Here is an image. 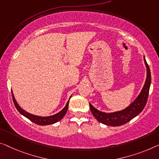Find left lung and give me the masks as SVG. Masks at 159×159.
Returning <instances> with one entry per match:
<instances>
[{"label": "left lung", "mask_w": 159, "mask_h": 159, "mask_svg": "<svg viewBox=\"0 0 159 159\" xmlns=\"http://www.w3.org/2000/svg\"><path fill=\"white\" fill-rule=\"evenodd\" d=\"M143 61L146 68V79L140 93L138 95L136 98L124 109L111 113L102 112L96 109L94 106L91 105V103H89L90 109L92 114L96 118L97 120L106 125L118 126V125H124L130 121L143 110L147 102L151 82L150 68L146 63L145 56H143Z\"/></svg>", "instance_id": "8db88e82"}]
</instances>
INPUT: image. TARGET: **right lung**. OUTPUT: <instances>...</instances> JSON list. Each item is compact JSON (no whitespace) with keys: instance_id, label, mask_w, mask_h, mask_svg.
Listing matches in <instances>:
<instances>
[{"instance_id":"obj_1","label":"right lung","mask_w":159,"mask_h":159,"mask_svg":"<svg viewBox=\"0 0 159 159\" xmlns=\"http://www.w3.org/2000/svg\"><path fill=\"white\" fill-rule=\"evenodd\" d=\"M11 93H12V98H13L14 105H15L16 109L19 111V113H20V114H22L23 116L27 118L28 119H29L30 120H31L32 122H34L38 125H47L55 124V123L58 122L60 120L62 119L63 116L66 115V112H67V110L68 108V103H69V100L68 101V102L65 106V107L63 108L61 111H59L58 113H57L56 114L49 116H35L34 114H31V113H28L25 110H23V108L18 105V103L16 100L15 96H14L13 91H12V90H11ZM70 97H71V96H70Z\"/></svg>"}]
</instances>
